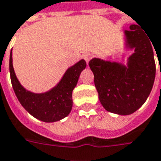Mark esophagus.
I'll return each mask as SVG.
<instances>
[{
    "label": "esophagus",
    "mask_w": 161,
    "mask_h": 161,
    "mask_svg": "<svg viewBox=\"0 0 161 161\" xmlns=\"http://www.w3.org/2000/svg\"><path fill=\"white\" fill-rule=\"evenodd\" d=\"M92 55H91V54H85V55H84V60H85V62H86V63H87V64H88L89 63V61H90V60H91V59H92Z\"/></svg>",
    "instance_id": "1"
}]
</instances>
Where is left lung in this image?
<instances>
[{
  "label": "left lung",
  "instance_id": "left-lung-1",
  "mask_svg": "<svg viewBox=\"0 0 161 161\" xmlns=\"http://www.w3.org/2000/svg\"><path fill=\"white\" fill-rule=\"evenodd\" d=\"M124 36L125 49L134 50L126 64L92 58L89 66L103 107L115 114L130 115L147 99L156 68L151 40L139 25L131 24L130 30L124 31Z\"/></svg>",
  "mask_w": 161,
  "mask_h": 161
}]
</instances>
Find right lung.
<instances>
[{"mask_svg":"<svg viewBox=\"0 0 161 161\" xmlns=\"http://www.w3.org/2000/svg\"><path fill=\"white\" fill-rule=\"evenodd\" d=\"M86 63L81 59L65 71L61 80L49 91L35 93L26 90L16 77L13 68L12 50L9 57L10 78L19 102L27 112L37 119L51 123L64 119L72 109V92Z\"/></svg>","mask_w":161,"mask_h":161,"instance_id":"1","label":"right lung"}]
</instances>
